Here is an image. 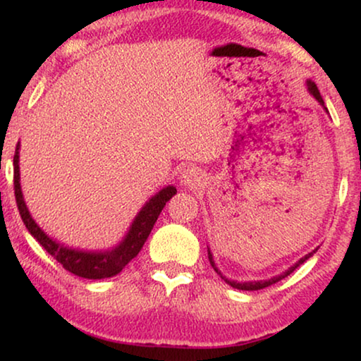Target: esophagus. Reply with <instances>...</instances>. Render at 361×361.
<instances>
[{
  "label": "esophagus",
  "mask_w": 361,
  "mask_h": 361,
  "mask_svg": "<svg viewBox=\"0 0 361 361\" xmlns=\"http://www.w3.org/2000/svg\"><path fill=\"white\" fill-rule=\"evenodd\" d=\"M202 179H204V176H202L200 169H197V167H187V169L180 172V182L187 187L200 185Z\"/></svg>",
  "instance_id": "esophagus-1"
}]
</instances>
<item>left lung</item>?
Returning a JSON list of instances; mask_svg holds the SVG:
<instances>
[{"label": "left lung", "mask_w": 361, "mask_h": 361, "mask_svg": "<svg viewBox=\"0 0 361 361\" xmlns=\"http://www.w3.org/2000/svg\"><path fill=\"white\" fill-rule=\"evenodd\" d=\"M307 85H309V92L312 93V95L315 97V100H317L320 105H324V100H322V97H320V92H319V88H317V85H315L314 82H307ZM310 256H312V253H309L307 256H304L302 259L299 261V263H295L293 268H289L288 271H286L284 274H281V276H276V278H273V279H268V281H258V283H235V281H228V279H225L226 283H228L231 288H235V289H241V290H258V289H264V288H268V286H271V284H274V283H278V281H281L283 278H286V276H289L290 273H293V271L298 268L299 264H302L305 259L307 258H310ZM209 259H210V264L214 266V269L216 271V273H219V269L215 268V263H214V259H212V255H210V251H209ZM220 274V273H219Z\"/></svg>", "instance_id": "1"}]
</instances>
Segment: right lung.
<instances>
[{
	"label": "right lung",
	"instance_id": "add662e5",
	"mask_svg": "<svg viewBox=\"0 0 361 361\" xmlns=\"http://www.w3.org/2000/svg\"><path fill=\"white\" fill-rule=\"evenodd\" d=\"M19 142L16 146V152H14V197H16V204L19 215L26 225L34 238L42 245V248L52 256L57 263L68 273L80 276V278L87 279H105L116 276L135 256L140 253V250L145 245V241L149 236L152 226H154L157 216L164 209L166 202L176 195V187H166L159 194L152 197L147 204L142 207V210L137 214V216L133 221L130 231H128L126 238L123 240L120 246H116L111 251H103V253H87V251H77L68 250L66 246L56 243V241L49 238L44 231L36 225V221L29 215L27 207L24 204L21 185H19Z\"/></svg>",
	"mask_w": 361,
	"mask_h": 361
}]
</instances>
